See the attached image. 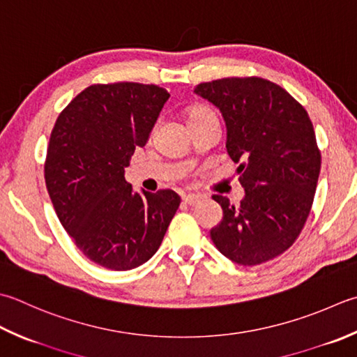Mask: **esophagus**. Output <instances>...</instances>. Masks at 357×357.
<instances>
[{
  "label": "esophagus",
  "instance_id": "34e87169",
  "mask_svg": "<svg viewBox=\"0 0 357 357\" xmlns=\"http://www.w3.org/2000/svg\"><path fill=\"white\" fill-rule=\"evenodd\" d=\"M183 201L185 202L187 206H197L198 202L201 201V195H195V193H190V195H185V197L183 198Z\"/></svg>",
  "mask_w": 357,
  "mask_h": 357
}]
</instances>
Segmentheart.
<instances>
[{"mask_svg": "<svg viewBox=\"0 0 357 357\" xmlns=\"http://www.w3.org/2000/svg\"><path fill=\"white\" fill-rule=\"evenodd\" d=\"M208 116H215L213 111L207 107H193L188 109V121H195V119H202V117H208Z\"/></svg>", "mask_w": 357, "mask_h": 357, "instance_id": "b5f03b06", "label": "heart"}]
</instances>
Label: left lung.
Here are the masks:
<instances>
[{"label":"left lung","mask_w":357,"mask_h":357,"mask_svg":"<svg viewBox=\"0 0 357 357\" xmlns=\"http://www.w3.org/2000/svg\"><path fill=\"white\" fill-rule=\"evenodd\" d=\"M195 93L225 117L226 149L244 187L240 204L212 197L222 220L211 238L243 266L274 260L294 244L311 212L322 160L311 119L288 91L261 77L206 82Z\"/></svg>","instance_id":"obj_1"}]
</instances>
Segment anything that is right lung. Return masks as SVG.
Instances as JSON below:
<instances>
[{"label":"right lung","mask_w":357,"mask_h":357,"mask_svg":"<svg viewBox=\"0 0 357 357\" xmlns=\"http://www.w3.org/2000/svg\"><path fill=\"white\" fill-rule=\"evenodd\" d=\"M169 97L158 85L97 83L68 103L52 128L45 181L55 213L83 255L107 269L150 260L181 204L170 188L135 193L123 176Z\"/></svg>","instance_id":"add662e5"}]
</instances>
